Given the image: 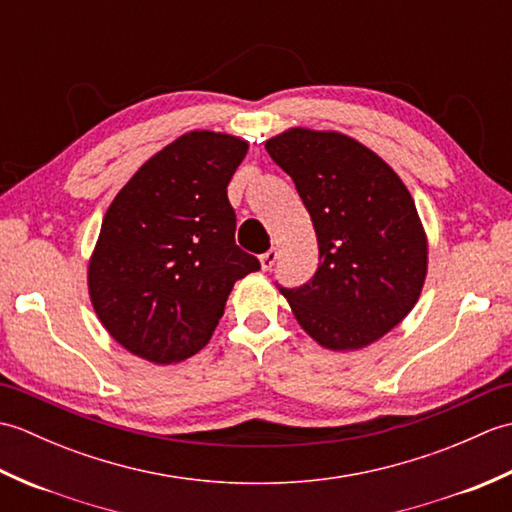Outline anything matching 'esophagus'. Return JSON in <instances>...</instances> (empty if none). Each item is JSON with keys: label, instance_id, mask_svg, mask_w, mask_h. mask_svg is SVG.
I'll return each mask as SVG.
<instances>
[{"label": "esophagus", "instance_id": "obj_1", "mask_svg": "<svg viewBox=\"0 0 512 512\" xmlns=\"http://www.w3.org/2000/svg\"><path fill=\"white\" fill-rule=\"evenodd\" d=\"M277 257H279L277 250H275V248H270V250H266V253H264L262 257H259V262H262V268H264V270H270V268L275 266Z\"/></svg>", "mask_w": 512, "mask_h": 512}]
</instances>
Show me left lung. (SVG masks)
I'll return each mask as SVG.
<instances>
[{
  "mask_svg": "<svg viewBox=\"0 0 512 512\" xmlns=\"http://www.w3.org/2000/svg\"><path fill=\"white\" fill-rule=\"evenodd\" d=\"M266 151L295 182L319 242V268L281 288L299 325L334 352L378 341L416 306L427 235L411 193L383 158L339 132L295 127Z\"/></svg>",
  "mask_w": 512,
  "mask_h": 512,
  "instance_id": "1",
  "label": "left lung"
}]
</instances>
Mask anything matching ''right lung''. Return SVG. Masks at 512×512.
Listing matches in <instances>:
<instances>
[{"label":"right lung","mask_w":512,"mask_h":512,"mask_svg":"<svg viewBox=\"0 0 512 512\" xmlns=\"http://www.w3.org/2000/svg\"><path fill=\"white\" fill-rule=\"evenodd\" d=\"M246 151L235 136L189 132L149 158L110 204L88 286L125 350L158 365L200 352L235 281L259 270L235 244L226 195Z\"/></svg>","instance_id":"obj_1"}]
</instances>
